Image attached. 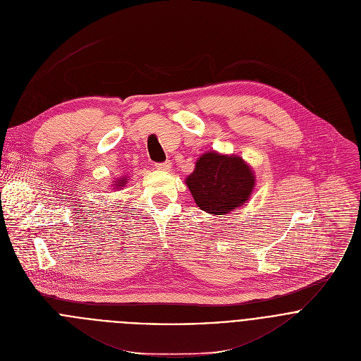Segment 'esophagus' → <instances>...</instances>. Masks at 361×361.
I'll list each match as a JSON object with an SVG mask.
<instances>
[{
	"instance_id": "1",
	"label": "esophagus",
	"mask_w": 361,
	"mask_h": 361,
	"mask_svg": "<svg viewBox=\"0 0 361 361\" xmlns=\"http://www.w3.org/2000/svg\"><path fill=\"white\" fill-rule=\"evenodd\" d=\"M155 168H157L158 171L169 172V171H171V168H172V164H171L169 161H166V162H164V164H157V165H155Z\"/></svg>"
}]
</instances>
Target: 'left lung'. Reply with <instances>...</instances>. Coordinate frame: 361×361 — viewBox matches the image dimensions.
Returning <instances> with one entry per match:
<instances>
[{"mask_svg": "<svg viewBox=\"0 0 361 361\" xmlns=\"http://www.w3.org/2000/svg\"><path fill=\"white\" fill-rule=\"evenodd\" d=\"M185 183L200 210L221 216L249 202L256 175L242 157L207 151L197 158Z\"/></svg>", "mask_w": 361, "mask_h": 361, "instance_id": "obj_1", "label": "left lung"}]
</instances>
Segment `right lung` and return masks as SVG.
Instances as JSON below:
<instances>
[{
	"label": "right lung",
	"instance_id": "obj_1",
	"mask_svg": "<svg viewBox=\"0 0 361 361\" xmlns=\"http://www.w3.org/2000/svg\"><path fill=\"white\" fill-rule=\"evenodd\" d=\"M129 179H128V176L125 175V176H121V178H118L116 180H114L112 182V189H122L125 185H126V182H128Z\"/></svg>",
	"mask_w": 361,
	"mask_h": 361
}]
</instances>
